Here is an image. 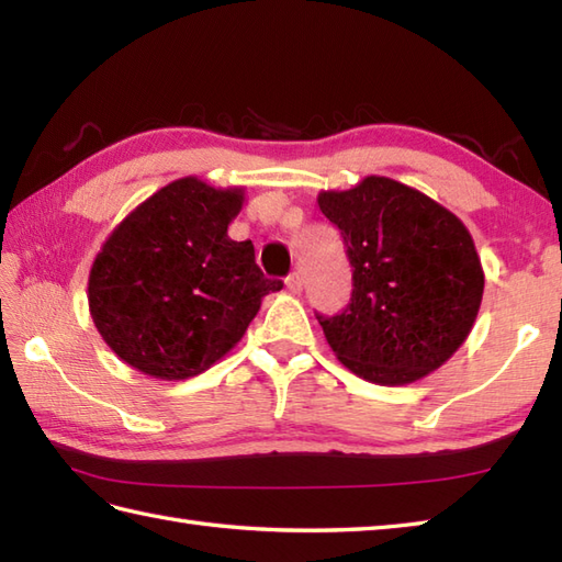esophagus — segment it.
I'll list each match as a JSON object with an SVG mask.
<instances>
[{"mask_svg":"<svg viewBox=\"0 0 562 562\" xmlns=\"http://www.w3.org/2000/svg\"><path fill=\"white\" fill-rule=\"evenodd\" d=\"M284 284H288V290L292 292V294H300L302 292V274L300 272H290V278L284 280Z\"/></svg>","mask_w":562,"mask_h":562,"instance_id":"esophagus-1","label":"esophagus"}]
</instances>
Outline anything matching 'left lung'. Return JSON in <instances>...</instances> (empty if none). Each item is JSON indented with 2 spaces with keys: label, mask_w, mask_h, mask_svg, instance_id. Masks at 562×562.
Masks as SVG:
<instances>
[{
  "label": "left lung",
  "mask_w": 562,
  "mask_h": 562,
  "mask_svg": "<svg viewBox=\"0 0 562 562\" xmlns=\"http://www.w3.org/2000/svg\"><path fill=\"white\" fill-rule=\"evenodd\" d=\"M352 266V296L338 316L316 314L338 360L381 386L427 376L457 352L479 316L485 274L457 214L420 190L367 176L321 190Z\"/></svg>",
  "instance_id": "1"
}]
</instances>
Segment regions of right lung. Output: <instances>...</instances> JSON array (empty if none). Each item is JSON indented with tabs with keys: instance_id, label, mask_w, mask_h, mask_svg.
<instances>
[{
	"instance_id": "1",
	"label": "right lung",
	"mask_w": 562,
	"mask_h": 562,
	"mask_svg": "<svg viewBox=\"0 0 562 562\" xmlns=\"http://www.w3.org/2000/svg\"><path fill=\"white\" fill-rule=\"evenodd\" d=\"M244 188L195 176L164 186L105 238L89 272V312L105 345L137 372L198 376L244 338L262 296L282 290L232 241Z\"/></svg>"
}]
</instances>
